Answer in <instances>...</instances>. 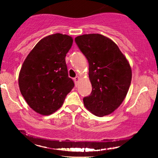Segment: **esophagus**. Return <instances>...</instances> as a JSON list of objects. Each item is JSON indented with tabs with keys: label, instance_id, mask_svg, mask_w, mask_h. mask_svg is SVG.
I'll use <instances>...</instances> for the list:
<instances>
[{
	"label": "esophagus",
	"instance_id": "1",
	"mask_svg": "<svg viewBox=\"0 0 158 158\" xmlns=\"http://www.w3.org/2000/svg\"><path fill=\"white\" fill-rule=\"evenodd\" d=\"M79 80H80V77H79V76H77V77H75V78H74L75 83V85H77V83H78Z\"/></svg>",
	"mask_w": 158,
	"mask_h": 158
}]
</instances>
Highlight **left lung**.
I'll return each mask as SVG.
<instances>
[{
	"instance_id": "obj_1",
	"label": "left lung",
	"mask_w": 158,
	"mask_h": 158,
	"mask_svg": "<svg viewBox=\"0 0 158 158\" xmlns=\"http://www.w3.org/2000/svg\"><path fill=\"white\" fill-rule=\"evenodd\" d=\"M75 41L89 64L92 92L83 98L84 105L97 116L109 115L127 96L131 81L130 64L117 45L106 36L83 34Z\"/></svg>"
}]
</instances>
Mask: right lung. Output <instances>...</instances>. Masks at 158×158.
<instances>
[{
  "label": "right lung",
  "mask_w": 158,
  "mask_h": 158,
  "mask_svg": "<svg viewBox=\"0 0 158 158\" xmlns=\"http://www.w3.org/2000/svg\"><path fill=\"white\" fill-rule=\"evenodd\" d=\"M73 42V38L66 34L49 35L35 45L23 62L19 75V88L36 113L53 114L74 87L65 62Z\"/></svg>",
  "instance_id": "obj_1"
}]
</instances>
